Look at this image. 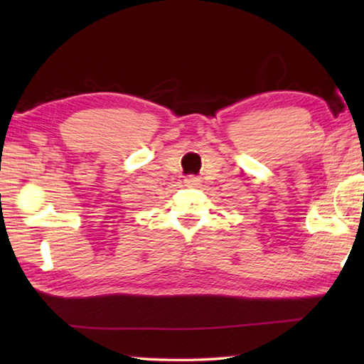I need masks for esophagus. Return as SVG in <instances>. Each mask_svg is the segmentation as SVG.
<instances>
[{"instance_id": "1", "label": "esophagus", "mask_w": 364, "mask_h": 364, "mask_svg": "<svg viewBox=\"0 0 364 364\" xmlns=\"http://www.w3.org/2000/svg\"><path fill=\"white\" fill-rule=\"evenodd\" d=\"M187 187H200L202 183V178L200 177H196V176H188L186 181H183Z\"/></svg>"}]
</instances>
